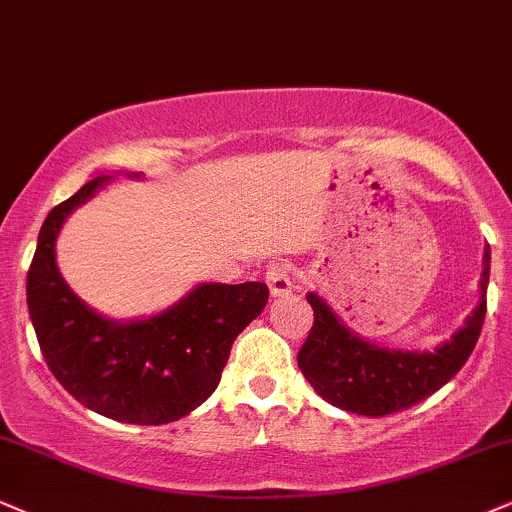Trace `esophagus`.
<instances>
[{"mask_svg": "<svg viewBox=\"0 0 512 512\" xmlns=\"http://www.w3.org/2000/svg\"><path fill=\"white\" fill-rule=\"evenodd\" d=\"M266 285L273 296H287L294 289L292 268L285 266V263H273L266 273Z\"/></svg>", "mask_w": 512, "mask_h": 512, "instance_id": "esophagus-1", "label": "esophagus"}]
</instances>
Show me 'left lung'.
<instances>
[{
    "mask_svg": "<svg viewBox=\"0 0 512 512\" xmlns=\"http://www.w3.org/2000/svg\"><path fill=\"white\" fill-rule=\"evenodd\" d=\"M489 261L491 251L487 246L479 306L453 334L451 342L441 344L434 353L391 351L363 342L318 294L311 292L306 299L313 308V327L296 356L299 370L318 396L349 413L380 418L415 406L444 387L475 349L487 315Z\"/></svg>",
    "mask_w": 512,
    "mask_h": 512,
    "instance_id": "left-lung-1",
    "label": "left lung"
}]
</instances>
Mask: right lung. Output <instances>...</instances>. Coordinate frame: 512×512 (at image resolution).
Listing matches in <instances>:
<instances>
[{"mask_svg": "<svg viewBox=\"0 0 512 512\" xmlns=\"http://www.w3.org/2000/svg\"><path fill=\"white\" fill-rule=\"evenodd\" d=\"M109 178H94L44 220L28 270V311L52 375L75 401L130 425L185 418L213 394L237 334L268 301L263 282L201 285L149 320L113 323L63 282L54 244L63 220Z\"/></svg>", "mask_w": 512, "mask_h": 512, "instance_id": "obj_1", "label": "right lung"}]
</instances>
